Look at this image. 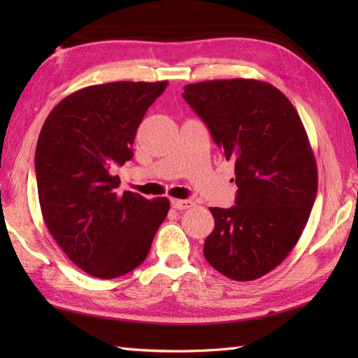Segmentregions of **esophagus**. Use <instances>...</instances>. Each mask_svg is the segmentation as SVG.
Returning a JSON list of instances; mask_svg holds the SVG:
<instances>
[{"label": "esophagus", "instance_id": "esophagus-1", "mask_svg": "<svg viewBox=\"0 0 358 358\" xmlns=\"http://www.w3.org/2000/svg\"><path fill=\"white\" fill-rule=\"evenodd\" d=\"M172 207L175 210H186L194 207V202L189 199H185V201H180V199H172Z\"/></svg>", "mask_w": 358, "mask_h": 358}]
</instances>
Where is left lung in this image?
Instances as JSON below:
<instances>
[{"label":"left lung","mask_w":358,"mask_h":358,"mask_svg":"<svg viewBox=\"0 0 358 358\" xmlns=\"http://www.w3.org/2000/svg\"><path fill=\"white\" fill-rule=\"evenodd\" d=\"M226 159L235 161V205L210 208L215 229L203 256L235 281L276 268L296 245L317 194V167L303 123L273 85L252 78L185 87Z\"/></svg>","instance_id":"8db88e82"}]
</instances>
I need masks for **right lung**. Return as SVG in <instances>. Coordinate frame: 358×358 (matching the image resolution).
<instances>
[{"label": "right lung", "mask_w": 358, "mask_h": 358, "mask_svg": "<svg viewBox=\"0 0 358 358\" xmlns=\"http://www.w3.org/2000/svg\"><path fill=\"white\" fill-rule=\"evenodd\" d=\"M169 82H112L78 90L48 115L36 147L45 226L88 275L112 280L147 259L171 202L118 191L115 166L132 159L148 107Z\"/></svg>", "instance_id": "1"}]
</instances>
